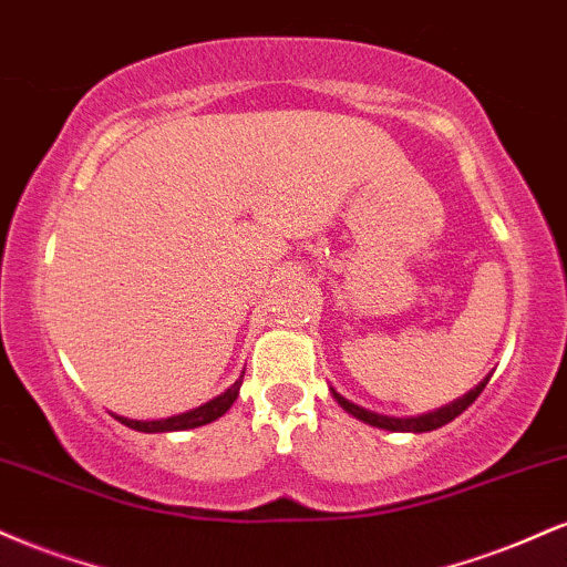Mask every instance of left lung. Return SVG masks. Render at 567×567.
<instances>
[{"mask_svg": "<svg viewBox=\"0 0 567 567\" xmlns=\"http://www.w3.org/2000/svg\"><path fill=\"white\" fill-rule=\"evenodd\" d=\"M487 379L480 383V386H474L470 394L461 396V400H455L453 405H445L440 410H434V413H424V415H415V419H389V415H379V413H370V410L354 405V402H349L347 396H341L333 389V396L338 400V405H341L347 413L354 415V419L365 421L370 426H379V429H389V432H432V429H440L445 426L447 421H453L455 415L464 413L466 408L472 405L474 400H477L480 394H483Z\"/></svg>", "mask_w": 567, "mask_h": 567, "instance_id": "left-lung-1", "label": "left lung"}]
</instances>
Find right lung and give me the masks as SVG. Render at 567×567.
Masks as SVG:
<instances>
[{"label":"right lung","instance_id":"right-lung-1","mask_svg":"<svg viewBox=\"0 0 567 567\" xmlns=\"http://www.w3.org/2000/svg\"><path fill=\"white\" fill-rule=\"evenodd\" d=\"M239 386H243V375L239 381H234L231 389H226L224 394L216 396V400L205 402V405L197 410H188V413L173 415V419H162V421H130V419H120L122 424L130 429H138V432H184V429H194V426H205L210 421L220 419L234 405L237 400Z\"/></svg>","mask_w":567,"mask_h":567}]
</instances>
